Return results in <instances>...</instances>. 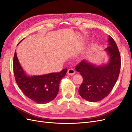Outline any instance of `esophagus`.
I'll use <instances>...</instances> for the list:
<instances>
[{
  "label": "esophagus",
  "mask_w": 132,
  "mask_h": 132,
  "mask_svg": "<svg viewBox=\"0 0 132 132\" xmlns=\"http://www.w3.org/2000/svg\"><path fill=\"white\" fill-rule=\"evenodd\" d=\"M67 73H68V75L72 76V75H74V74H75V70L73 69L70 68V69L68 70Z\"/></svg>",
  "instance_id": "obj_1"
}]
</instances>
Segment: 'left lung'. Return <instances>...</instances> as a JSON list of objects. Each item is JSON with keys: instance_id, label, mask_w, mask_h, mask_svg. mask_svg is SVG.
Instances as JSON below:
<instances>
[{"instance_id": "obj_1", "label": "left lung", "mask_w": 132, "mask_h": 132, "mask_svg": "<svg viewBox=\"0 0 132 132\" xmlns=\"http://www.w3.org/2000/svg\"><path fill=\"white\" fill-rule=\"evenodd\" d=\"M109 46L105 51L109 56L107 64L97 66L83 60L75 67L80 73L83 82L79 89L81 96L90 102L101 101L113 88L121 69V56L114 39L109 36Z\"/></svg>"}]
</instances>
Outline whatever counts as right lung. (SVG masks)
Instances as JSON below:
<instances>
[{"label": "right lung", "instance_id": "obj_1", "mask_svg": "<svg viewBox=\"0 0 132 132\" xmlns=\"http://www.w3.org/2000/svg\"><path fill=\"white\" fill-rule=\"evenodd\" d=\"M13 70L19 88L26 96L39 104L48 103L55 98L58 93L60 81L67 71L65 68L59 73L27 75L19 63L16 51L13 60Z\"/></svg>", "mask_w": 132, "mask_h": 132}]
</instances>
